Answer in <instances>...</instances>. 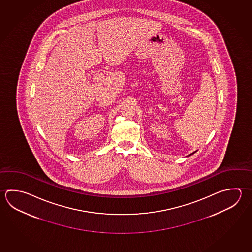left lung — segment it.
<instances>
[{"mask_svg":"<svg viewBox=\"0 0 252 252\" xmlns=\"http://www.w3.org/2000/svg\"><path fill=\"white\" fill-rule=\"evenodd\" d=\"M194 153H195V152H193V153H192V154H191V155H192V154H194ZM191 155H189V156H191Z\"/></svg>","mask_w":252,"mask_h":252,"instance_id":"obj_1","label":"left lung"}]
</instances>
